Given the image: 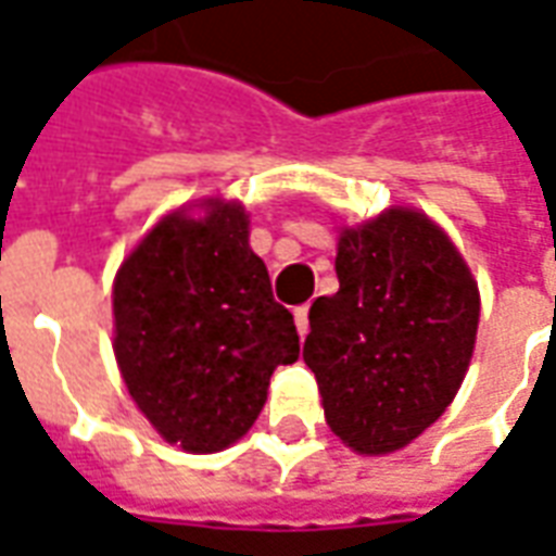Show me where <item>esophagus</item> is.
I'll use <instances>...</instances> for the list:
<instances>
[{"label": "esophagus", "mask_w": 556, "mask_h": 556, "mask_svg": "<svg viewBox=\"0 0 556 556\" xmlns=\"http://www.w3.org/2000/svg\"><path fill=\"white\" fill-rule=\"evenodd\" d=\"M294 325H298V333L306 337V330H309V303H303L294 309Z\"/></svg>", "instance_id": "obj_1"}]
</instances>
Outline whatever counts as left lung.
Instances as JSON below:
<instances>
[{
  "instance_id": "obj_1",
  "label": "left lung",
  "mask_w": 556,
  "mask_h": 556,
  "mask_svg": "<svg viewBox=\"0 0 556 556\" xmlns=\"http://www.w3.org/2000/svg\"><path fill=\"white\" fill-rule=\"evenodd\" d=\"M337 277V294L309 309L303 361L333 434L357 453H393L462 387L479 325L477 282L417 211L342 231Z\"/></svg>"
}]
</instances>
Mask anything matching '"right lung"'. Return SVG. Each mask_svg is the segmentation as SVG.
Returning <instances> with one entry per match:
<instances>
[{
	"label": "right lung",
	"instance_id": "1",
	"mask_svg": "<svg viewBox=\"0 0 556 556\" xmlns=\"http://www.w3.org/2000/svg\"><path fill=\"white\" fill-rule=\"evenodd\" d=\"M113 315L130 396L187 453H217L247 434L274 369L301 354L241 205L157 223L115 277Z\"/></svg>",
	"mask_w": 556,
	"mask_h": 556
}]
</instances>
